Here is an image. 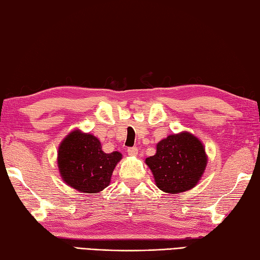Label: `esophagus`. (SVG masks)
<instances>
[{
	"instance_id": "obj_1",
	"label": "esophagus",
	"mask_w": 260,
	"mask_h": 260,
	"mask_svg": "<svg viewBox=\"0 0 260 260\" xmlns=\"http://www.w3.org/2000/svg\"><path fill=\"white\" fill-rule=\"evenodd\" d=\"M127 152H128V154L131 156H135L137 155V153H139V150H137V147H128V149H127Z\"/></svg>"
}]
</instances>
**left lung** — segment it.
<instances>
[{"instance_id": "8db88e82", "label": "left lung", "mask_w": 260, "mask_h": 260, "mask_svg": "<svg viewBox=\"0 0 260 260\" xmlns=\"http://www.w3.org/2000/svg\"><path fill=\"white\" fill-rule=\"evenodd\" d=\"M145 164L155 185L168 194L194 188L204 174L207 155L202 142L188 132L169 135L156 144V153Z\"/></svg>"}]
</instances>
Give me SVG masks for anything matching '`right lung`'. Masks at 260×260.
Masks as SVG:
<instances>
[{
  "instance_id": "obj_1",
  "label": "right lung",
  "mask_w": 260,
  "mask_h": 260,
  "mask_svg": "<svg viewBox=\"0 0 260 260\" xmlns=\"http://www.w3.org/2000/svg\"><path fill=\"white\" fill-rule=\"evenodd\" d=\"M119 152L105 153L100 141L89 133L75 129L60 142L57 166L62 179L74 189L96 194L109 185Z\"/></svg>"
}]
</instances>
